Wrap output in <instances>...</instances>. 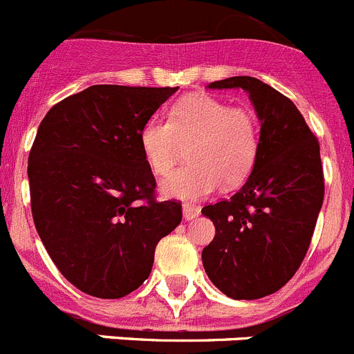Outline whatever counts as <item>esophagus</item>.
<instances>
[{
	"mask_svg": "<svg viewBox=\"0 0 354 354\" xmlns=\"http://www.w3.org/2000/svg\"><path fill=\"white\" fill-rule=\"evenodd\" d=\"M201 213V209L194 205H183V218L185 221H194L197 215Z\"/></svg>",
	"mask_w": 354,
	"mask_h": 354,
	"instance_id": "obj_1",
	"label": "esophagus"
}]
</instances>
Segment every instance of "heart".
Segmentation results:
<instances>
[{
  "label": "heart",
  "instance_id": "heart-1",
  "mask_svg": "<svg viewBox=\"0 0 354 354\" xmlns=\"http://www.w3.org/2000/svg\"><path fill=\"white\" fill-rule=\"evenodd\" d=\"M139 145L149 169L165 176L187 148L189 164L162 183L165 196L201 199L243 183L259 151V122L254 111L231 107L212 95H185L173 104L169 122L153 116L142 125Z\"/></svg>",
  "mask_w": 354,
  "mask_h": 354
}]
</instances>
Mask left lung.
<instances>
[{"label":"left lung","instance_id":"left-lung-1","mask_svg":"<svg viewBox=\"0 0 354 354\" xmlns=\"http://www.w3.org/2000/svg\"><path fill=\"white\" fill-rule=\"evenodd\" d=\"M208 88L247 91L261 132L243 187L203 208L215 225L203 266L225 296L257 300L288 284L308 250L324 197L319 142L295 104L259 79L238 75Z\"/></svg>","mask_w":354,"mask_h":354}]
</instances>
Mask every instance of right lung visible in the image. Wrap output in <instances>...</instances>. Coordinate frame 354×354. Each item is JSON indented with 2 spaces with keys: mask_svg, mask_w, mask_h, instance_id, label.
I'll use <instances>...</instances> for the list:
<instances>
[{
  "mask_svg": "<svg viewBox=\"0 0 354 354\" xmlns=\"http://www.w3.org/2000/svg\"><path fill=\"white\" fill-rule=\"evenodd\" d=\"M178 88L95 84L50 107L28 158L35 227L62 275L122 298L151 273L181 205L155 199L139 132Z\"/></svg>",
  "mask_w": 354,
  "mask_h": 354,
  "instance_id": "1",
  "label": "right lung"
}]
</instances>
